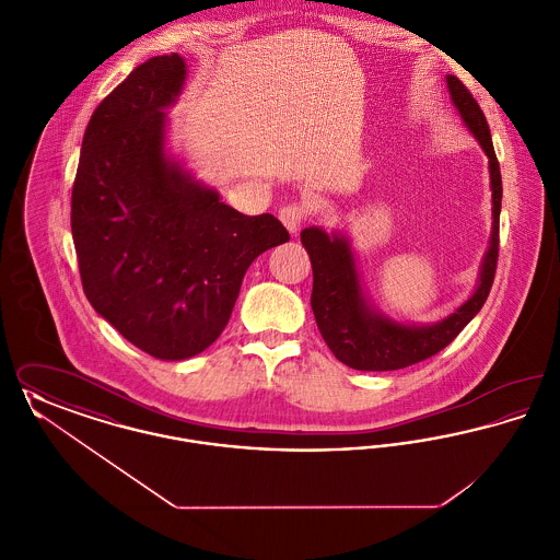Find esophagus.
<instances>
[{"label": "esophagus", "mask_w": 560, "mask_h": 560, "mask_svg": "<svg viewBox=\"0 0 560 560\" xmlns=\"http://www.w3.org/2000/svg\"><path fill=\"white\" fill-rule=\"evenodd\" d=\"M306 208L304 206H300V203H288V206H283L281 210H279V220L283 222V226L290 231V233H298L300 231V226H302V222L306 220Z\"/></svg>", "instance_id": "1"}]
</instances>
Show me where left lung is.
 Instances as JSON below:
<instances>
[{
    "label": "left lung",
    "instance_id": "1",
    "mask_svg": "<svg viewBox=\"0 0 560 560\" xmlns=\"http://www.w3.org/2000/svg\"><path fill=\"white\" fill-rule=\"evenodd\" d=\"M453 107L462 121L479 140L489 160L491 180V237L479 268V283L472 295L445 319L427 325H409L380 313L363 292L354 254L347 235L340 231L327 235L319 226L300 233L313 265L311 306L325 345L348 368L359 372H393L428 357L453 342V338L477 317L491 292L498 249H500V212H502V174L493 151L491 132L479 103L455 75H447Z\"/></svg>",
    "mask_w": 560,
    "mask_h": 560
}]
</instances>
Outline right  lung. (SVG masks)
<instances>
[{
    "label": "right lung",
    "instance_id": "add662e5",
    "mask_svg": "<svg viewBox=\"0 0 560 560\" xmlns=\"http://www.w3.org/2000/svg\"><path fill=\"white\" fill-rule=\"evenodd\" d=\"M185 58L153 56L96 107L81 142L71 231L94 311L128 342L183 361L215 342L249 265L290 241L270 213L220 201L165 151Z\"/></svg>",
    "mask_w": 560,
    "mask_h": 560
}]
</instances>
